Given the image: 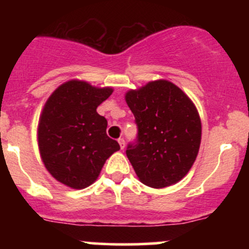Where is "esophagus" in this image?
<instances>
[{
  "label": "esophagus",
  "mask_w": 249,
  "mask_h": 249,
  "mask_svg": "<svg viewBox=\"0 0 249 249\" xmlns=\"http://www.w3.org/2000/svg\"><path fill=\"white\" fill-rule=\"evenodd\" d=\"M118 142H119V145L122 149H124L125 148V140L123 139V137H120V139H118Z\"/></svg>",
  "instance_id": "1"
}]
</instances>
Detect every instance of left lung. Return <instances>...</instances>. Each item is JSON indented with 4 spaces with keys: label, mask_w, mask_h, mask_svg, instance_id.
I'll return each instance as SVG.
<instances>
[{
    "label": "left lung",
    "mask_w": 249,
    "mask_h": 249,
    "mask_svg": "<svg viewBox=\"0 0 249 249\" xmlns=\"http://www.w3.org/2000/svg\"><path fill=\"white\" fill-rule=\"evenodd\" d=\"M137 136L126 155L142 183L164 188L182 179L196 159L201 122L189 97L167 80L148 83L125 96Z\"/></svg>",
    "instance_id": "left-lung-1"
}]
</instances>
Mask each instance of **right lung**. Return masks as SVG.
Returning <instances> with one entry per match:
<instances>
[{"label":"right lung","mask_w":249,"mask_h":249,"mask_svg":"<svg viewBox=\"0 0 249 249\" xmlns=\"http://www.w3.org/2000/svg\"><path fill=\"white\" fill-rule=\"evenodd\" d=\"M110 88L71 80L48 99L38 124V144L47 170L59 182L83 189L94 183L105 161L120 149L107 136V119L96 108Z\"/></svg>","instance_id":"1"}]
</instances>
